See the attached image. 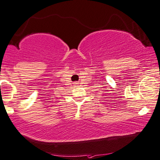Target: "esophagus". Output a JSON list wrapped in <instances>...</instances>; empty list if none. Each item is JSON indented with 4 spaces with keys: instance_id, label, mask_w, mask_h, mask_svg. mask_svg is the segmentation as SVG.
Wrapping results in <instances>:
<instances>
[{
    "instance_id": "obj_1",
    "label": "esophagus",
    "mask_w": 160,
    "mask_h": 160,
    "mask_svg": "<svg viewBox=\"0 0 160 160\" xmlns=\"http://www.w3.org/2000/svg\"><path fill=\"white\" fill-rule=\"evenodd\" d=\"M74 83H75V84H78V82H74Z\"/></svg>"
}]
</instances>
